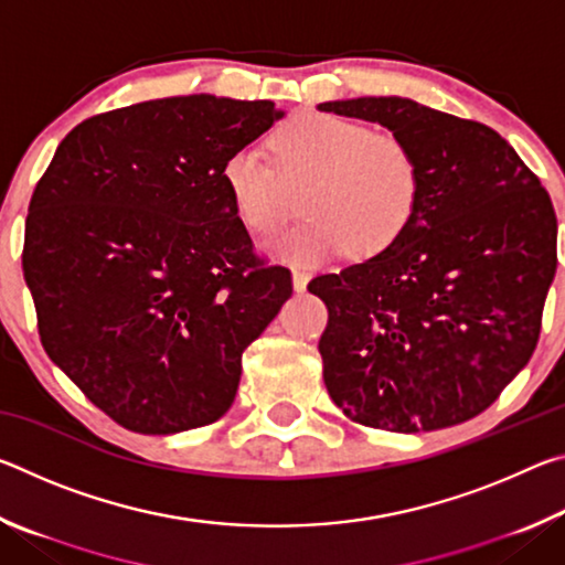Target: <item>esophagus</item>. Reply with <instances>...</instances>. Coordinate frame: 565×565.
<instances>
[{
	"label": "esophagus",
	"instance_id": "1",
	"mask_svg": "<svg viewBox=\"0 0 565 565\" xmlns=\"http://www.w3.org/2000/svg\"><path fill=\"white\" fill-rule=\"evenodd\" d=\"M291 276H294V289L296 291H303L306 284H309V279H311V274L306 271V269H299V266H294Z\"/></svg>",
	"mask_w": 565,
	"mask_h": 565
}]
</instances>
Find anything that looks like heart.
<instances>
[{
	"mask_svg": "<svg viewBox=\"0 0 565 565\" xmlns=\"http://www.w3.org/2000/svg\"><path fill=\"white\" fill-rule=\"evenodd\" d=\"M276 169L242 147L222 164L234 212L252 234H274L294 214L291 189L306 186V222L266 244L276 259L319 264L349 248L374 256L414 222L420 167L404 139L356 119L303 111L274 134Z\"/></svg>",
	"mask_w": 565,
	"mask_h": 565,
	"instance_id": "b5f03b06",
	"label": "heart"
}]
</instances>
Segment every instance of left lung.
<instances>
[{"label":"left lung","instance_id":"8db88e82","mask_svg":"<svg viewBox=\"0 0 565 565\" xmlns=\"http://www.w3.org/2000/svg\"><path fill=\"white\" fill-rule=\"evenodd\" d=\"M414 149L420 196L404 236L317 276L323 384L361 426L436 431L489 408L533 356L556 276L548 191L499 131L404 97L323 102Z\"/></svg>","mask_w":565,"mask_h":565}]
</instances>
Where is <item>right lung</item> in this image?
Wrapping results in <instances>:
<instances>
[{
  "mask_svg": "<svg viewBox=\"0 0 565 565\" xmlns=\"http://www.w3.org/2000/svg\"><path fill=\"white\" fill-rule=\"evenodd\" d=\"M281 117L212 94L131 104L76 124L34 189L22 269L42 347L129 431L222 418L244 349L294 291L222 181L224 159Z\"/></svg>",
  "mask_w": 565,
  "mask_h": 565,
  "instance_id": "add662e5",
  "label": "right lung"
}]
</instances>
